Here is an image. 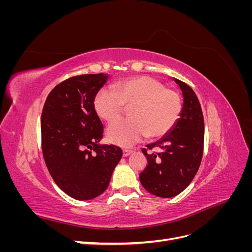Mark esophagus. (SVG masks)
<instances>
[{
  "mask_svg": "<svg viewBox=\"0 0 252 252\" xmlns=\"http://www.w3.org/2000/svg\"><path fill=\"white\" fill-rule=\"evenodd\" d=\"M133 152V150H131V149H124L123 150V157H128V156H130L131 154Z\"/></svg>",
  "mask_w": 252,
  "mask_h": 252,
  "instance_id": "1",
  "label": "esophagus"
}]
</instances>
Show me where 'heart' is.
Instances as JSON below:
<instances>
[{"instance_id": "1", "label": "heart", "mask_w": 252, "mask_h": 252, "mask_svg": "<svg viewBox=\"0 0 252 252\" xmlns=\"http://www.w3.org/2000/svg\"><path fill=\"white\" fill-rule=\"evenodd\" d=\"M94 105L97 116L106 122L117 120L125 105H132L129 111L132 119L116 121L107 128L108 140L122 147L132 146L148 135L163 136L177 123L182 110L180 95L147 75L101 88Z\"/></svg>"}]
</instances>
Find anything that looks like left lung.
I'll list each match as a JSON object with an SVG mask.
<instances>
[{"instance_id":"1","label":"left lung","mask_w":252,"mask_h":252,"mask_svg":"<svg viewBox=\"0 0 252 252\" xmlns=\"http://www.w3.org/2000/svg\"><path fill=\"white\" fill-rule=\"evenodd\" d=\"M182 90L183 106L180 118L169 132L155 143L146 145L158 152L143 149L148 165L141 174L143 187L158 197L181 193L191 181L202 161L204 118L197 96L187 84L174 79Z\"/></svg>"}]
</instances>
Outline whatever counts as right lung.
<instances>
[{"label":"right lung","mask_w":252,"mask_h":252,"mask_svg":"<svg viewBox=\"0 0 252 252\" xmlns=\"http://www.w3.org/2000/svg\"><path fill=\"white\" fill-rule=\"evenodd\" d=\"M107 73L83 74L60 83L44 104L41 119L45 163L59 188L73 199L88 201L107 189L122 149L101 144L103 125L94 96Z\"/></svg>","instance_id":"obj_1"}]
</instances>
